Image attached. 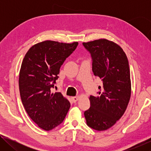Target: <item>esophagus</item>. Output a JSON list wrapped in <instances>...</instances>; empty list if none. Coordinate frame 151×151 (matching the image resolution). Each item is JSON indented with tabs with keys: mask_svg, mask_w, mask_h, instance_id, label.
<instances>
[{
	"mask_svg": "<svg viewBox=\"0 0 151 151\" xmlns=\"http://www.w3.org/2000/svg\"><path fill=\"white\" fill-rule=\"evenodd\" d=\"M71 99H72V101L74 102V103H76V102L78 100V99H79V96H73L72 98H71Z\"/></svg>",
	"mask_w": 151,
	"mask_h": 151,
	"instance_id": "esophagus-1",
	"label": "esophagus"
}]
</instances>
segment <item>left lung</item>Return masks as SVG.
Listing matches in <instances>:
<instances>
[{"label": "left lung", "instance_id": "1", "mask_svg": "<svg viewBox=\"0 0 151 151\" xmlns=\"http://www.w3.org/2000/svg\"><path fill=\"white\" fill-rule=\"evenodd\" d=\"M92 58L94 75L101 79L99 96H90L91 106L84 112L89 127L105 131L123 115L131 98L129 61L121 47L106 39L83 42Z\"/></svg>", "mask_w": 151, "mask_h": 151}]
</instances>
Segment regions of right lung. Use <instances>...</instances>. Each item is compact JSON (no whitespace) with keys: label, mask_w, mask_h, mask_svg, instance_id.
Listing matches in <instances>:
<instances>
[{"label":"right lung","mask_w":151,"mask_h":151,"mask_svg":"<svg viewBox=\"0 0 151 151\" xmlns=\"http://www.w3.org/2000/svg\"><path fill=\"white\" fill-rule=\"evenodd\" d=\"M78 42L45 40L28 50L19 74L20 98L30 118L40 129L50 131L62 123L70 104L60 93H51L60 68Z\"/></svg>","instance_id":"1"}]
</instances>
